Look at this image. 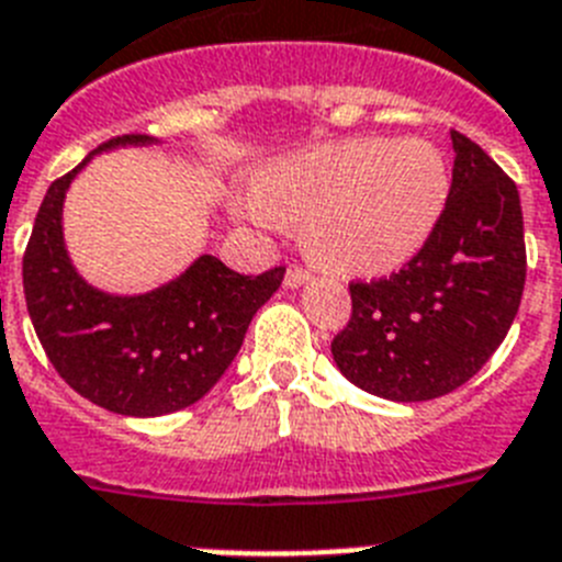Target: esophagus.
<instances>
[{"mask_svg":"<svg viewBox=\"0 0 562 562\" xmlns=\"http://www.w3.org/2000/svg\"><path fill=\"white\" fill-rule=\"evenodd\" d=\"M308 271H305V268H300V266H291L285 271V285L288 288H300V285H305V282H308Z\"/></svg>","mask_w":562,"mask_h":562,"instance_id":"34e87169","label":"esophagus"}]
</instances>
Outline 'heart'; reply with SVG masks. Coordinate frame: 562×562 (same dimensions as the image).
I'll return each mask as SVG.
<instances>
[{
	"mask_svg": "<svg viewBox=\"0 0 562 562\" xmlns=\"http://www.w3.org/2000/svg\"><path fill=\"white\" fill-rule=\"evenodd\" d=\"M450 198V166L424 138H350L277 160L257 178V223L305 221V246L336 274H384L413 260Z\"/></svg>",
	"mask_w": 562,
	"mask_h": 562,
	"instance_id": "1",
	"label": "heart"
}]
</instances>
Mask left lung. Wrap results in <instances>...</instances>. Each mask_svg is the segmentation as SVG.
<instances>
[{"instance_id":"left-lung-1","label":"left lung","mask_w":562,"mask_h":562,"mask_svg":"<svg viewBox=\"0 0 562 562\" xmlns=\"http://www.w3.org/2000/svg\"><path fill=\"white\" fill-rule=\"evenodd\" d=\"M452 187L436 232L390 280L353 282L330 345L341 375L387 402L447 396L490 362L526 282L517 187L467 135L450 133Z\"/></svg>"}]
</instances>
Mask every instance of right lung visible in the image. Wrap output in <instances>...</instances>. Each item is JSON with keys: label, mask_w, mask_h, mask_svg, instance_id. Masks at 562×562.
<instances>
[{"label": "right lung", "mask_w": 562, "mask_h": 562, "mask_svg": "<svg viewBox=\"0 0 562 562\" xmlns=\"http://www.w3.org/2000/svg\"><path fill=\"white\" fill-rule=\"evenodd\" d=\"M158 144L153 135H121L50 183L22 262L27 314L53 368L78 396L133 418L178 413L206 396L285 274L271 268L243 277L200 254L175 280L144 294H110L81 277L65 243L72 180L95 155Z\"/></svg>", "instance_id": "1"}]
</instances>
